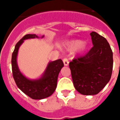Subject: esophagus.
I'll use <instances>...</instances> for the list:
<instances>
[{
	"label": "esophagus",
	"instance_id": "esophagus-1",
	"mask_svg": "<svg viewBox=\"0 0 120 120\" xmlns=\"http://www.w3.org/2000/svg\"><path fill=\"white\" fill-rule=\"evenodd\" d=\"M63 62L65 66H67V65H68V64H69V61H68V60L67 58H64V59H63Z\"/></svg>",
	"mask_w": 120,
	"mask_h": 120
}]
</instances>
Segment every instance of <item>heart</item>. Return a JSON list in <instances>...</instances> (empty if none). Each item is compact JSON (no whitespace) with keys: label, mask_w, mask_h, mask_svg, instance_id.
<instances>
[{"label":"heart","mask_w":120,"mask_h":120,"mask_svg":"<svg viewBox=\"0 0 120 120\" xmlns=\"http://www.w3.org/2000/svg\"><path fill=\"white\" fill-rule=\"evenodd\" d=\"M64 46L68 51H74L77 50L78 52H83L87 48L86 44L79 40L67 41L64 44Z\"/></svg>","instance_id":"obj_1"}]
</instances>
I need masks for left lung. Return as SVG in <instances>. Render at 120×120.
<instances>
[{"mask_svg":"<svg viewBox=\"0 0 120 120\" xmlns=\"http://www.w3.org/2000/svg\"><path fill=\"white\" fill-rule=\"evenodd\" d=\"M93 47L83 56L69 63L73 84L83 95L98 94L111 79L113 53L105 38L96 32L90 34Z\"/></svg>","mask_w":120,"mask_h":120,"instance_id":"8db88e82","label":"left lung"}]
</instances>
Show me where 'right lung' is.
<instances>
[{
    "mask_svg": "<svg viewBox=\"0 0 120 120\" xmlns=\"http://www.w3.org/2000/svg\"><path fill=\"white\" fill-rule=\"evenodd\" d=\"M44 35L41 38H43ZM39 38L35 34H27L15 46L12 54V71L14 79L20 90L32 99L41 100L50 96L56 90L58 75L64 63L61 59L50 62L45 71L40 78L35 80L27 79L20 72L17 63L18 51L24 40Z\"/></svg>",
    "mask_w": 120,
    "mask_h": 120,
    "instance_id": "1",
    "label": "right lung"
}]
</instances>
